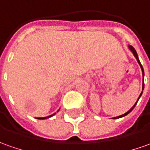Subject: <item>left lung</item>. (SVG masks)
I'll return each mask as SVG.
<instances>
[{"instance_id":"obj_1","label":"left lung","mask_w":150,"mask_h":150,"mask_svg":"<svg viewBox=\"0 0 150 150\" xmlns=\"http://www.w3.org/2000/svg\"><path fill=\"white\" fill-rule=\"evenodd\" d=\"M128 48H129V49L131 50V52H132V53H133V55H134V57H135L136 58V60H137V62H138V63H139V66H140V68H141V71H142V75H143V84H142V90H144V72L143 67H142V65H141V63H140V62H139V57H138V55H137V52H136V51H135V48H134V47H132V46H131V45L128 46ZM142 93H143V91H142V92H141V93L139 94V98H138V100L136 101V103H135V104L133 105V107H132V108H131V109L129 110L128 112H126V113L122 114V115H121V116H118V117H112V118H113V119H117V118L123 117H125V116H126L127 114L130 113V112H131V111H132V110L134 109V108H135V105L137 104V102L139 101V98L141 97V95H142Z\"/></svg>"}]
</instances>
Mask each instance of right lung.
I'll return each instance as SVG.
<instances>
[{"instance_id": "add662e5", "label": "right lung", "mask_w": 150, "mask_h": 150, "mask_svg": "<svg viewBox=\"0 0 150 150\" xmlns=\"http://www.w3.org/2000/svg\"><path fill=\"white\" fill-rule=\"evenodd\" d=\"M58 111H59V110H58ZM55 114L56 113L52 114V115H50V116H48V117H38V119H40V120H44V119H47V118H49V117H52V116H54Z\"/></svg>"}]
</instances>
